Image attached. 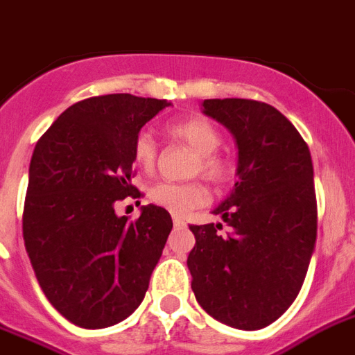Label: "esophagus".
Returning a JSON list of instances; mask_svg holds the SVG:
<instances>
[{"instance_id": "esophagus-1", "label": "esophagus", "mask_w": 355, "mask_h": 355, "mask_svg": "<svg viewBox=\"0 0 355 355\" xmlns=\"http://www.w3.org/2000/svg\"><path fill=\"white\" fill-rule=\"evenodd\" d=\"M173 224H175V227H184V226H186V223H184L182 218H178V217H173Z\"/></svg>"}]
</instances>
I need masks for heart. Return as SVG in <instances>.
<instances>
[{
    "label": "heart",
    "instance_id": "1",
    "mask_svg": "<svg viewBox=\"0 0 355 355\" xmlns=\"http://www.w3.org/2000/svg\"><path fill=\"white\" fill-rule=\"evenodd\" d=\"M168 132L173 138L197 153V158L191 166V175H202L213 184H224L232 175V166L223 155H218V148L223 144V135L209 120L204 118H187L168 125ZM158 146L149 132H138L132 142V162L142 171H153L157 166ZM148 197L153 204L164 207L173 215L186 213L204 206L209 198L206 186L202 182H169L160 180L149 187Z\"/></svg>",
    "mask_w": 355,
    "mask_h": 355
}]
</instances>
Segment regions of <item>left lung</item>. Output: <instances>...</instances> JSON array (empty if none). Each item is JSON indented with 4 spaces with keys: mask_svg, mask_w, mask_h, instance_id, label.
Masks as SVG:
<instances>
[{
    "mask_svg": "<svg viewBox=\"0 0 355 355\" xmlns=\"http://www.w3.org/2000/svg\"><path fill=\"white\" fill-rule=\"evenodd\" d=\"M204 114L239 148L235 187L213 213L223 224L189 226L187 268L198 304L239 330L277 321L295 301L318 237L310 149L282 112L257 100H204Z\"/></svg>",
    "mask_w": 355,
    "mask_h": 355,
    "instance_id": "8db88e82",
    "label": "left lung"
}]
</instances>
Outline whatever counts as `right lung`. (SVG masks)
<instances>
[{
	"mask_svg": "<svg viewBox=\"0 0 355 355\" xmlns=\"http://www.w3.org/2000/svg\"><path fill=\"white\" fill-rule=\"evenodd\" d=\"M169 105L132 94L87 98L65 109L34 148L25 248L45 297L76 327H112L148 292L171 215L148 204L128 220L114 202L142 197L131 184L132 142Z\"/></svg>",
	"mask_w": 355,
	"mask_h": 355,
	"instance_id": "obj_1",
	"label": "right lung"
}]
</instances>
